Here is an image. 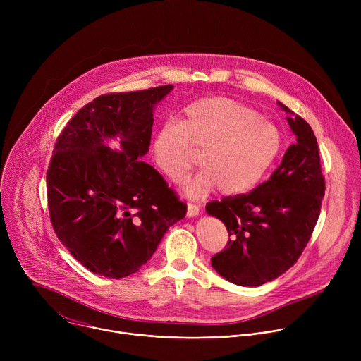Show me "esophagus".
Listing matches in <instances>:
<instances>
[{
  "label": "esophagus",
  "instance_id": "obj_1",
  "mask_svg": "<svg viewBox=\"0 0 361 361\" xmlns=\"http://www.w3.org/2000/svg\"><path fill=\"white\" fill-rule=\"evenodd\" d=\"M198 214H200V207H198V205L188 202L187 204V216L188 217H195Z\"/></svg>",
  "mask_w": 361,
  "mask_h": 361
}]
</instances>
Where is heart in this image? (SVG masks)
<instances>
[{
    "instance_id": "heart-1",
    "label": "heart",
    "mask_w": 361,
    "mask_h": 361,
    "mask_svg": "<svg viewBox=\"0 0 361 361\" xmlns=\"http://www.w3.org/2000/svg\"><path fill=\"white\" fill-rule=\"evenodd\" d=\"M194 147L201 151V169L187 177L183 190L191 197L214 188L224 195L251 191L271 170L283 149V134L243 102L212 97L197 99L181 118L166 120L154 135V164L171 181H178L194 164Z\"/></svg>"
}]
</instances>
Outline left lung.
Instances as JSON below:
<instances>
[{
    "label": "left lung",
    "instance_id": "left-lung-1",
    "mask_svg": "<svg viewBox=\"0 0 361 361\" xmlns=\"http://www.w3.org/2000/svg\"><path fill=\"white\" fill-rule=\"evenodd\" d=\"M295 142L271 177L248 194L210 201L205 210L231 237L212 257L213 269L233 284L257 287L295 264L320 216L326 181L317 138L305 120L281 102Z\"/></svg>",
    "mask_w": 361,
    "mask_h": 361
}]
</instances>
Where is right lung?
I'll return each mask as SVG.
<instances>
[{
	"instance_id": "1",
	"label": "right lung",
	"mask_w": 361,
	"mask_h": 361,
	"mask_svg": "<svg viewBox=\"0 0 361 361\" xmlns=\"http://www.w3.org/2000/svg\"><path fill=\"white\" fill-rule=\"evenodd\" d=\"M161 85L99 95L61 131L47 170L48 210L59 240L91 273L123 279L140 270L187 205L141 161ZM121 137V152L105 140Z\"/></svg>"
}]
</instances>
